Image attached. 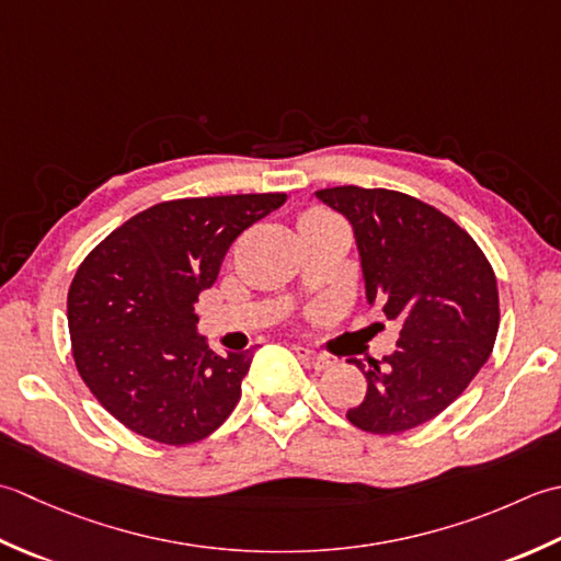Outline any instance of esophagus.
Here are the masks:
<instances>
[{
  "instance_id": "obj_1",
  "label": "esophagus",
  "mask_w": 561,
  "mask_h": 561,
  "mask_svg": "<svg viewBox=\"0 0 561 561\" xmlns=\"http://www.w3.org/2000/svg\"><path fill=\"white\" fill-rule=\"evenodd\" d=\"M295 353L300 356V360L307 365V368H314V370H327L331 368V360L327 356H319V353L305 348V346H295Z\"/></svg>"
}]
</instances>
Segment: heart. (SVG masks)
Masks as SVG:
<instances>
[{"instance_id": "b5f03b06", "label": "heart", "mask_w": 561, "mask_h": 561, "mask_svg": "<svg viewBox=\"0 0 561 561\" xmlns=\"http://www.w3.org/2000/svg\"><path fill=\"white\" fill-rule=\"evenodd\" d=\"M334 220H336V217L329 215L327 210H322V208H310V210H305V213L300 215V230H305V227H312V225L334 222Z\"/></svg>"}]
</instances>
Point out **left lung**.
Returning <instances> with one entry per match:
<instances>
[{
	"instance_id": "8db88e82",
	"label": "left lung",
	"mask_w": 561,
	"mask_h": 561,
	"mask_svg": "<svg viewBox=\"0 0 561 561\" xmlns=\"http://www.w3.org/2000/svg\"><path fill=\"white\" fill-rule=\"evenodd\" d=\"M317 198L356 232L365 295L399 322L392 356L348 363L368 380L346 411L360 431L392 436L436 419L474 380L499 331L496 273L460 225L390 188L334 186Z\"/></svg>"
}]
</instances>
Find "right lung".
Wrapping results in <instances>:
<instances>
[{"mask_svg":"<svg viewBox=\"0 0 561 561\" xmlns=\"http://www.w3.org/2000/svg\"><path fill=\"white\" fill-rule=\"evenodd\" d=\"M285 193L179 198L133 215L79 264L67 293L72 358L125 428L164 445L198 443L232 414L254 348L215 353L193 305L234 239Z\"/></svg>","mask_w":561,"mask_h":561,"instance_id":"right-lung-1","label":"right lung"}]
</instances>
